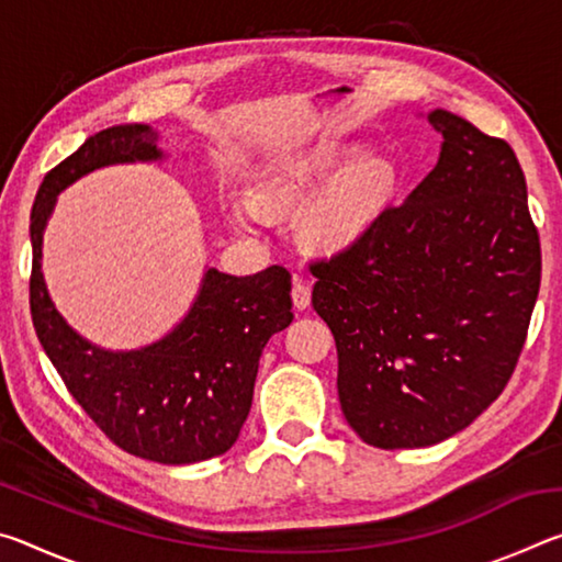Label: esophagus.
<instances>
[{
  "label": "esophagus",
  "mask_w": 562,
  "mask_h": 562,
  "mask_svg": "<svg viewBox=\"0 0 562 562\" xmlns=\"http://www.w3.org/2000/svg\"><path fill=\"white\" fill-rule=\"evenodd\" d=\"M292 302H294V307H297V310L310 307V302H312V288H310V282H307V280H302V278H294V288H292Z\"/></svg>",
  "instance_id": "34e87169"
}]
</instances>
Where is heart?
Wrapping results in <instances>:
<instances>
[{
  "label": "heart",
  "instance_id": "1",
  "mask_svg": "<svg viewBox=\"0 0 562 562\" xmlns=\"http://www.w3.org/2000/svg\"><path fill=\"white\" fill-rule=\"evenodd\" d=\"M341 150L322 148L310 156L272 164L255 180V201L265 211L292 205L312 193L331 170L339 166ZM398 183V170L392 158L379 154H361L347 164L322 188V193L304 215V237L307 243L339 250L369 231L379 213L392 201ZM237 223H258L260 209L255 203H235Z\"/></svg>",
  "mask_w": 562,
  "mask_h": 562
}]
</instances>
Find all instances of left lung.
I'll return each mask as SVG.
<instances>
[{
	"mask_svg": "<svg viewBox=\"0 0 562 562\" xmlns=\"http://www.w3.org/2000/svg\"><path fill=\"white\" fill-rule=\"evenodd\" d=\"M439 164L369 231L310 262L361 441L422 449L465 429L516 372L540 290L526 176L503 138L436 109Z\"/></svg>",
	"mask_w": 562,
	"mask_h": 562,
	"instance_id": "1",
	"label": "left lung"
}]
</instances>
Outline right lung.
I'll use <instances>...</instances> for the list:
<instances>
[{
    "label": "right lung",
    "instance_id": "1",
    "mask_svg": "<svg viewBox=\"0 0 562 562\" xmlns=\"http://www.w3.org/2000/svg\"><path fill=\"white\" fill-rule=\"evenodd\" d=\"M148 126L91 136L44 176L32 207V322L69 394L119 449L180 465L225 453L252 406L260 355L292 322V274L282 265L247 278L211 268L188 317L138 351H103L54 310L42 274V233L56 193L93 168L160 158Z\"/></svg>",
    "mask_w": 562,
    "mask_h": 562
}]
</instances>
